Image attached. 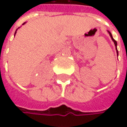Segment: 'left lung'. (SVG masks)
Wrapping results in <instances>:
<instances>
[{
	"label": "left lung",
	"mask_w": 127,
	"mask_h": 127,
	"mask_svg": "<svg viewBox=\"0 0 127 127\" xmlns=\"http://www.w3.org/2000/svg\"><path fill=\"white\" fill-rule=\"evenodd\" d=\"M109 32V34H110V37L112 38V39H113V41L114 42V44H115V48H116V51H117V54L118 55V50H117V42L114 39H113V36H112V34L110 32Z\"/></svg>",
	"instance_id": "8db88e82"
}]
</instances>
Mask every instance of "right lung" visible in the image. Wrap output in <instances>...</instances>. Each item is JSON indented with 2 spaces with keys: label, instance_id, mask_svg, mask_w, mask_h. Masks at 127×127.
<instances>
[{
  "label": "right lung",
  "instance_id": "obj_1",
  "mask_svg": "<svg viewBox=\"0 0 127 127\" xmlns=\"http://www.w3.org/2000/svg\"><path fill=\"white\" fill-rule=\"evenodd\" d=\"M24 23H23V24H24ZM16 31H17V30H16ZM15 34H16V32H15Z\"/></svg>",
  "mask_w": 127,
  "mask_h": 127
}]
</instances>
